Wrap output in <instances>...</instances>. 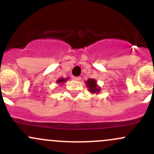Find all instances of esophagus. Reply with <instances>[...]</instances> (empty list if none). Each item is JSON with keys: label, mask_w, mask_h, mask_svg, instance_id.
I'll list each match as a JSON object with an SVG mask.
<instances>
[{"label": "esophagus", "mask_w": 154, "mask_h": 154, "mask_svg": "<svg viewBox=\"0 0 154 154\" xmlns=\"http://www.w3.org/2000/svg\"><path fill=\"white\" fill-rule=\"evenodd\" d=\"M72 78H73V80H76V81H80V80H81V77H73Z\"/></svg>", "instance_id": "esophagus-1"}]
</instances>
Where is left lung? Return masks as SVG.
Segmentation results:
<instances>
[{
  "mask_svg": "<svg viewBox=\"0 0 154 154\" xmlns=\"http://www.w3.org/2000/svg\"><path fill=\"white\" fill-rule=\"evenodd\" d=\"M86 87L88 88V91L92 94H97L100 92V87L97 85V81L94 79H88L86 82Z\"/></svg>",
  "mask_w": 154,
  "mask_h": 154,
  "instance_id": "obj_1",
  "label": "left lung"
}]
</instances>
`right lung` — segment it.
Wrapping results in <instances>:
<instances>
[{
	"label": "right lung",
	"instance_id": "right-lung-1",
	"mask_svg": "<svg viewBox=\"0 0 154 154\" xmlns=\"http://www.w3.org/2000/svg\"><path fill=\"white\" fill-rule=\"evenodd\" d=\"M67 80H68V78H60L58 80H57V83H66Z\"/></svg>",
	"mask_w": 154,
	"mask_h": 154
}]
</instances>
